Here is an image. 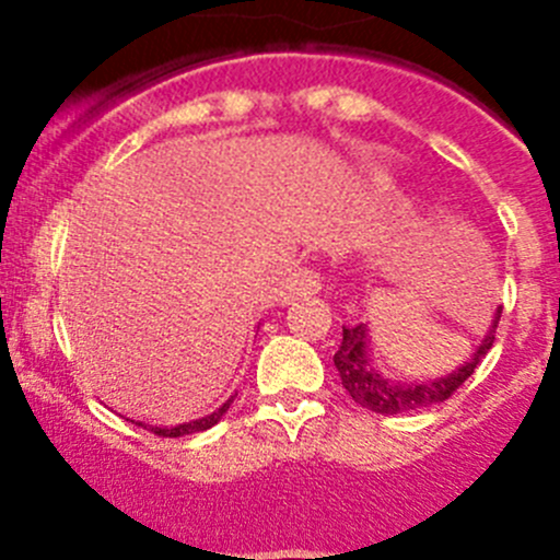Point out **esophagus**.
<instances>
[{
	"mask_svg": "<svg viewBox=\"0 0 560 560\" xmlns=\"http://www.w3.org/2000/svg\"><path fill=\"white\" fill-rule=\"evenodd\" d=\"M322 290V273L316 268H298L284 287V301H301V298L316 295Z\"/></svg>",
	"mask_w": 560,
	"mask_h": 560,
	"instance_id": "obj_1",
	"label": "esophagus"
}]
</instances>
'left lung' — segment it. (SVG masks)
Listing matches in <instances>:
<instances>
[{
  "label": "left lung",
  "instance_id": "1",
  "mask_svg": "<svg viewBox=\"0 0 560 560\" xmlns=\"http://www.w3.org/2000/svg\"><path fill=\"white\" fill-rule=\"evenodd\" d=\"M499 319L501 312L495 314L493 327H490V332L485 336V341L479 343L477 354H474L463 369H457L455 374L442 376V380L422 382V385H417V382L385 380V376L376 374V371L371 369L369 358H365L363 325H343L341 347H338L332 363H336L341 385L347 387L349 395H352L354 404L365 406V409L376 411V415H404V411L425 409V406L444 404V400H447L450 395H455L457 387L477 371V365L482 363V358L490 352V347H493Z\"/></svg>",
  "mask_w": 560,
  "mask_h": 560
}]
</instances>
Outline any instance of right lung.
Here are the masks:
<instances>
[{
  "instance_id": "1",
  "label": "right lung",
  "mask_w": 560,
  "mask_h": 560,
  "mask_svg": "<svg viewBox=\"0 0 560 560\" xmlns=\"http://www.w3.org/2000/svg\"><path fill=\"white\" fill-rule=\"evenodd\" d=\"M230 404H233V398H230L228 404H224L222 409H219V411H213V415L202 417V420L186 422V425H175V428H151V433H156V436H165V439H178V436H189V433L208 431V428L217 425V422L222 420V415H224V411L230 409Z\"/></svg>"
}]
</instances>
